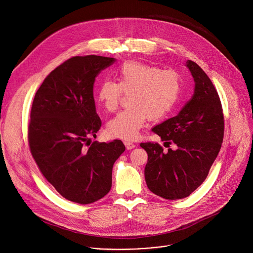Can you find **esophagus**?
I'll use <instances>...</instances> for the list:
<instances>
[{"instance_id": "34e87169", "label": "esophagus", "mask_w": 253, "mask_h": 253, "mask_svg": "<svg viewBox=\"0 0 253 253\" xmlns=\"http://www.w3.org/2000/svg\"><path fill=\"white\" fill-rule=\"evenodd\" d=\"M124 144H125V146H126V148H127L128 150H131V149H133V148L136 147L135 144L132 143V142H130V141H125Z\"/></svg>"}]
</instances>
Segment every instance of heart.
Returning a JSON list of instances; mask_svg holds the SVG:
<instances>
[{
  "instance_id": "obj_1",
  "label": "heart",
  "mask_w": 253,
  "mask_h": 253,
  "mask_svg": "<svg viewBox=\"0 0 253 253\" xmlns=\"http://www.w3.org/2000/svg\"><path fill=\"white\" fill-rule=\"evenodd\" d=\"M116 82L103 81L95 97L108 112H114L123 93L128 94L126 109L108 123V132L127 140L135 139L149 118L157 120L168 114L181 89L177 72L161 70L140 61H126L115 71Z\"/></svg>"
}]
</instances>
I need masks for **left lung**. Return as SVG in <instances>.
Here are the masks:
<instances>
[{"label": "left lung", "instance_id": "obj_1", "mask_svg": "<svg viewBox=\"0 0 253 253\" xmlns=\"http://www.w3.org/2000/svg\"><path fill=\"white\" fill-rule=\"evenodd\" d=\"M186 66L195 82L192 98L177 116L152 129L162 141L174 143L176 149L164 152L158 143L140 144L148 154L144 175L149 190L169 200L185 198L202 184L224 136L223 110L217 91L195 62L188 60Z\"/></svg>", "mask_w": 253, "mask_h": 253}]
</instances>
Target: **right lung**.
<instances>
[{"mask_svg":"<svg viewBox=\"0 0 253 253\" xmlns=\"http://www.w3.org/2000/svg\"><path fill=\"white\" fill-rule=\"evenodd\" d=\"M115 62L96 55L72 57L36 92L28 126L31 154L47 181L67 200L90 204L112 186V168L125 151L121 140L91 143L101 127L95 78Z\"/></svg>","mask_w":253,"mask_h":253,"instance_id":"right-lung-1","label":"right lung"}]
</instances>
